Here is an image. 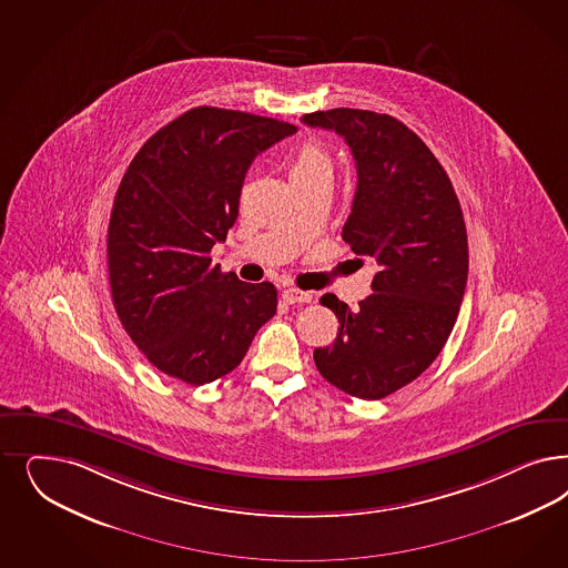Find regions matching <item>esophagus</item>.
<instances>
[{
    "label": "esophagus",
    "instance_id": "1",
    "mask_svg": "<svg viewBox=\"0 0 568 568\" xmlns=\"http://www.w3.org/2000/svg\"><path fill=\"white\" fill-rule=\"evenodd\" d=\"M282 298L286 305H303V303H312V294L303 293L298 288H286L282 293Z\"/></svg>",
    "mask_w": 568,
    "mask_h": 568
}]
</instances>
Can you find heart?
<instances>
[{
    "label": "heart",
    "mask_w": 568,
    "mask_h": 568,
    "mask_svg": "<svg viewBox=\"0 0 568 568\" xmlns=\"http://www.w3.org/2000/svg\"><path fill=\"white\" fill-rule=\"evenodd\" d=\"M334 161L328 150L320 142H305L296 150L291 161V180L293 182H310L320 178H332Z\"/></svg>",
    "instance_id": "heart-1"
}]
</instances>
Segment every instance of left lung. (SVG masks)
<instances>
[{
  "label": "left lung",
  "instance_id": "obj_1",
  "mask_svg": "<svg viewBox=\"0 0 568 568\" xmlns=\"http://www.w3.org/2000/svg\"><path fill=\"white\" fill-rule=\"evenodd\" d=\"M301 121L336 131L351 148L357 190L343 240L376 265L359 307L322 296L341 328L313 359L329 385L376 402L416 381L454 329L468 280L464 215L445 169L402 121L357 109Z\"/></svg>",
  "mask_w": 568,
  "mask_h": 568
}]
</instances>
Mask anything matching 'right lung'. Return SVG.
Returning <instances> with one entry per match:
<instances>
[{"label": "right lung", "mask_w": 568, "mask_h": 568, "mask_svg": "<svg viewBox=\"0 0 568 568\" xmlns=\"http://www.w3.org/2000/svg\"><path fill=\"white\" fill-rule=\"evenodd\" d=\"M293 133L270 116L199 106L129 163L110 213V293L131 341L166 376L201 386L230 374L274 317V284L223 274L211 248L239 217L256 154Z\"/></svg>", "instance_id": "obj_1"}]
</instances>
